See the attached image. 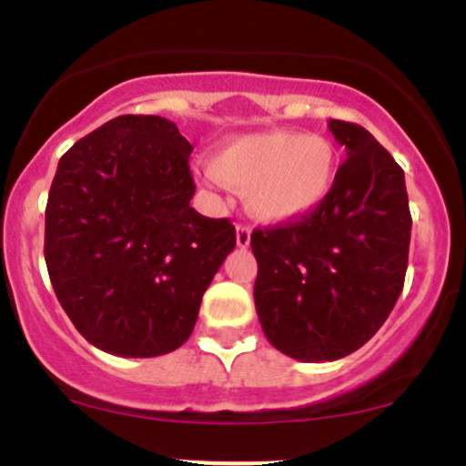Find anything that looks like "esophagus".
<instances>
[{"label":"esophagus","mask_w":466,"mask_h":466,"mask_svg":"<svg viewBox=\"0 0 466 466\" xmlns=\"http://www.w3.org/2000/svg\"><path fill=\"white\" fill-rule=\"evenodd\" d=\"M250 228L248 225H237V243L238 248H248L250 246Z\"/></svg>","instance_id":"1"}]
</instances>
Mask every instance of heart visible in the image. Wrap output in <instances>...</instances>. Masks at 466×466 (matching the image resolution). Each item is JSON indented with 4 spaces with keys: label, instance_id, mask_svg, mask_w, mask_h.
Returning <instances> with one entry per match:
<instances>
[{
    "label": "heart",
    "instance_id": "1",
    "mask_svg": "<svg viewBox=\"0 0 466 466\" xmlns=\"http://www.w3.org/2000/svg\"><path fill=\"white\" fill-rule=\"evenodd\" d=\"M207 168V180L246 191L248 211L289 223L316 211L338 182V150L320 135L266 130L232 139Z\"/></svg>",
    "mask_w": 466,
    "mask_h": 466
}]
</instances>
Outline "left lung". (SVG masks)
Segmentation results:
<instances>
[{
  "label": "left lung",
  "instance_id": "1",
  "mask_svg": "<svg viewBox=\"0 0 466 466\" xmlns=\"http://www.w3.org/2000/svg\"><path fill=\"white\" fill-rule=\"evenodd\" d=\"M347 159L331 196L298 220L255 229V307L270 345L304 363L363 347L401 295L410 248L403 171L363 126L329 119Z\"/></svg>",
  "mask_w": 466,
  "mask_h": 466
}]
</instances>
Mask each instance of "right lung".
I'll use <instances>...</instances> for the list:
<instances>
[{
  "instance_id": "obj_1",
  "label": "right lung",
  "mask_w": 466,
  "mask_h": 466,
  "mask_svg": "<svg viewBox=\"0 0 466 466\" xmlns=\"http://www.w3.org/2000/svg\"><path fill=\"white\" fill-rule=\"evenodd\" d=\"M194 146L155 115H121L60 157L45 261L60 307L98 350L128 359L185 345L207 286L237 246L189 200Z\"/></svg>"
}]
</instances>
